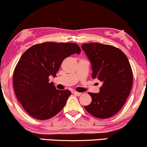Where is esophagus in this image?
Listing matches in <instances>:
<instances>
[{
  "instance_id": "1",
  "label": "esophagus",
  "mask_w": 147,
  "mask_h": 147,
  "mask_svg": "<svg viewBox=\"0 0 147 147\" xmlns=\"http://www.w3.org/2000/svg\"><path fill=\"white\" fill-rule=\"evenodd\" d=\"M73 93L77 96H80L82 95V93H80V92H77V91H74Z\"/></svg>"
}]
</instances>
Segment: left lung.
<instances>
[{
  "mask_svg": "<svg viewBox=\"0 0 147 147\" xmlns=\"http://www.w3.org/2000/svg\"><path fill=\"white\" fill-rule=\"evenodd\" d=\"M92 65V77L102 82L99 93H88L91 102L84 106L92 116L107 119L115 115L126 102L133 85V71L128 58L119 48L93 42L83 44Z\"/></svg>",
  "mask_w": 147,
  "mask_h": 147,
  "instance_id": "left-lung-1",
  "label": "left lung"
}]
</instances>
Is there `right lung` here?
Wrapping results in <instances>:
<instances>
[{"label":"right lung","instance_id":"obj_1","mask_svg":"<svg viewBox=\"0 0 147 147\" xmlns=\"http://www.w3.org/2000/svg\"><path fill=\"white\" fill-rule=\"evenodd\" d=\"M80 52L76 43L46 42L33 45L22 54L14 70L13 86L29 115L47 120L61 112L71 92L56 89L49 77L56 76L65 58Z\"/></svg>","mask_w":147,"mask_h":147}]
</instances>
